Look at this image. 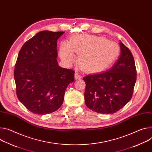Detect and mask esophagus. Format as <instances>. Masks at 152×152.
<instances>
[{
  "instance_id": "obj_1",
  "label": "esophagus",
  "mask_w": 152,
  "mask_h": 152,
  "mask_svg": "<svg viewBox=\"0 0 152 152\" xmlns=\"http://www.w3.org/2000/svg\"><path fill=\"white\" fill-rule=\"evenodd\" d=\"M80 77H81V76H80V75L79 74V73L78 72H76L75 73V79H80Z\"/></svg>"
}]
</instances>
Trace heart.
Listing matches in <instances>:
<instances>
[{"label": "heart", "mask_w": 152, "mask_h": 152, "mask_svg": "<svg viewBox=\"0 0 152 152\" xmlns=\"http://www.w3.org/2000/svg\"><path fill=\"white\" fill-rule=\"evenodd\" d=\"M115 45L104 37L88 34L73 37L70 42H63L60 47V56L71 64L78 55L77 63L82 70L96 72L104 67L112 59Z\"/></svg>", "instance_id": "obj_1"}]
</instances>
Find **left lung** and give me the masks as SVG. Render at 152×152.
I'll return each instance as SVG.
<instances>
[{"label": "left lung", "instance_id": "obj_1", "mask_svg": "<svg viewBox=\"0 0 152 152\" xmlns=\"http://www.w3.org/2000/svg\"><path fill=\"white\" fill-rule=\"evenodd\" d=\"M121 54L108 70L86 76L85 102L93 111L102 114L114 113L131 99L136 80L132 54L121 41Z\"/></svg>", "mask_w": 152, "mask_h": 152}]
</instances>
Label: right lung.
I'll list each match as a JSON object with an SVG mask.
<instances>
[{"label":"right lung","mask_w":152,"mask_h":152,"mask_svg":"<svg viewBox=\"0 0 152 152\" xmlns=\"http://www.w3.org/2000/svg\"><path fill=\"white\" fill-rule=\"evenodd\" d=\"M64 32L42 31L23 44L15 65L16 94L30 112L47 115L61 107L75 72L59 66L57 40Z\"/></svg>","instance_id":"right-lung-1"}]
</instances>
